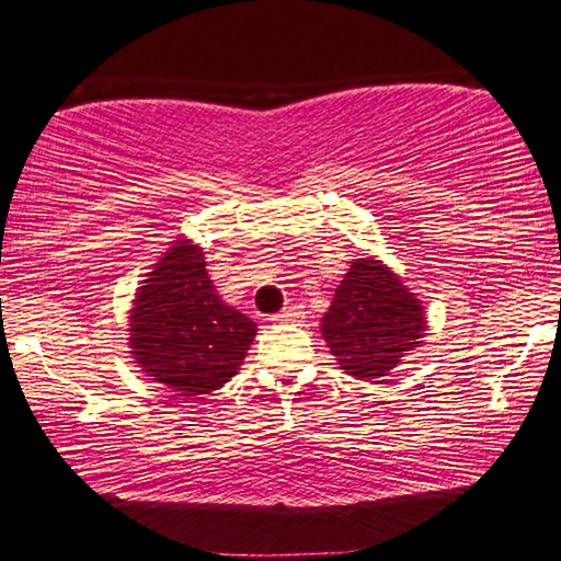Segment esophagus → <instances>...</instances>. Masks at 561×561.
Here are the masks:
<instances>
[{
  "mask_svg": "<svg viewBox=\"0 0 561 561\" xmlns=\"http://www.w3.org/2000/svg\"><path fill=\"white\" fill-rule=\"evenodd\" d=\"M301 317H304L301 307H289V309L279 311V314H274L270 321H274V324H287V321H299Z\"/></svg>",
  "mask_w": 561,
  "mask_h": 561,
  "instance_id": "34e87169",
  "label": "esophagus"
}]
</instances>
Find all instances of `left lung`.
<instances>
[{
  "instance_id": "left-lung-1",
  "label": "left lung",
  "mask_w": 561,
  "mask_h": 561,
  "mask_svg": "<svg viewBox=\"0 0 561 561\" xmlns=\"http://www.w3.org/2000/svg\"><path fill=\"white\" fill-rule=\"evenodd\" d=\"M423 307L378 260H356L321 321L331 354L346 374L388 376L405 351L421 344Z\"/></svg>"
}]
</instances>
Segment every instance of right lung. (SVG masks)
<instances>
[{"instance_id": "1", "label": "right lung", "mask_w": 561, "mask_h": 561, "mask_svg": "<svg viewBox=\"0 0 561 561\" xmlns=\"http://www.w3.org/2000/svg\"><path fill=\"white\" fill-rule=\"evenodd\" d=\"M148 277L130 317L136 364L178 396L217 391L237 374L257 324L217 297L201 247L175 242Z\"/></svg>"}]
</instances>
